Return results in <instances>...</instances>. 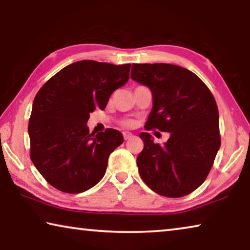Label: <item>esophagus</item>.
Wrapping results in <instances>:
<instances>
[{"label": "esophagus", "mask_w": 250, "mask_h": 250, "mask_svg": "<svg viewBox=\"0 0 250 250\" xmlns=\"http://www.w3.org/2000/svg\"><path fill=\"white\" fill-rule=\"evenodd\" d=\"M122 134H124V139H125V140H129V139L132 138V134L129 133V132H124Z\"/></svg>", "instance_id": "1"}]
</instances>
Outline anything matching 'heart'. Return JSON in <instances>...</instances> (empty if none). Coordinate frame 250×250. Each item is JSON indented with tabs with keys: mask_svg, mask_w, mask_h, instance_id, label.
Returning a JSON list of instances; mask_svg holds the SVG:
<instances>
[{
	"mask_svg": "<svg viewBox=\"0 0 250 250\" xmlns=\"http://www.w3.org/2000/svg\"><path fill=\"white\" fill-rule=\"evenodd\" d=\"M133 125H134L133 120H125L124 121V125L126 126V128H131V126H133Z\"/></svg>",
	"mask_w": 250,
	"mask_h": 250,
	"instance_id": "heart-1",
	"label": "heart"
}]
</instances>
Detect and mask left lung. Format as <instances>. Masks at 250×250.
<instances>
[{"label": "left lung", "instance_id": "1", "mask_svg": "<svg viewBox=\"0 0 250 250\" xmlns=\"http://www.w3.org/2000/svg\"><path fill=\"white\" fill-rule=\"evenodd\" d=\"M131 78L149 87L153 96L146 130L170 132L163 146L150 133H140L141 179L160 195H188L206 180L221 146L214 96L195 74L176 65L134 64Z\"/></svg>", "mask_w": 250, "mask_h": 250}]
</instances>
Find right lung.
Listing matches in <instances>:
<instances>
[{
    "mask_svg": "<svg viewBox=\"0 0 250 250\" xmlns=\"http://www.w3.org/2000/svg\"><path fill=\"white\" fill-rule=\"evenodd\" d=\"M130 67L76 62L37 92L28 122L31 160L55 188L82 193L104 177L109 155L124 137L115 129L89 133L87 121L96 108L104 110L112 92L128 82Z\"/></svg>",
    "mask_w": 250,
    "mask_h": 250,
    "instance_id": "add662e5",
    "label": "right lung"
}]
</instances>
